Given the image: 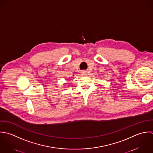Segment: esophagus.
Returning a JSON list of instances; mask_svg holds the SVG:
<instances>
[{
	"mask_svg": "<svg viewBox=\"0 0 153 153\" xmlns=\"http://www.w3.org/2000/svg\"><path fill=\"white\" fill-rule=\"evenodd\" d=\"M82 74H83V76H85V75H86V73L85 72H82Z\"/></svg>",
	"mask_w": 153,
	"mask_h": 153,
	"instance_id": "1",
	"label": "esophagus"
}]
</instances>
